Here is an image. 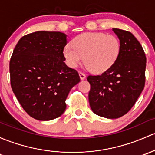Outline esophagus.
<instances>
[{
	"mask_svg": "<svg viewBox=\"0 0 155 155\" xmlns=\"http://www.w3.org/2000/svg\"><path fill=\"white\" fill-rule=\"evenodd\" d=\"M79 76L81 80H84L85 78H86V74H85L84 73L81 72V71H79Z\"/></svg>",
	"mask_w": 155,
	"mask_h": 155,
	"instance_id": "1",
	"label": "esophagus"
}]
</instances>
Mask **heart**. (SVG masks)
I'll return each mask as SVG.
<instances>
[{
  "mask_svg": "<svg viewBox=\"0 0 155 155\" xmlns=\"http://www.w3.org/2000/svg\"><path fill=\"white\" fill-rule=\"evenodd\" d=\"M120 50V44L116 36L103 32H85L66 45L64 56L66 64L75 69L84 63L89 70L101 73L109 69L115 63Z\"/></svg>",
  "mask_w": 155,
  "mask_h": 155,
  "instance_id": "obj_1",
  "label": "heart"
}]
</instances>
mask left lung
Listing matches in <instances>:
<instances>
[{
  "mask_svg": "<svg viewBox=\"0 0 155 155\" xmlns=\"http://www.w3.org/2000/svg\"><path fill=\"white\" fill-rule=\"evenodd\" d=\"M120 44L115 63L100 75L88 76L91 110L101 117L116 119L126 114L145 86L146 54L136 38L128 31L113 28Z\"/></svg>",
  "mask_w": 155,
  "mask_h": 155,
  "instance_id": "obj_1",
  "label": "left lung"
}]
</instances>
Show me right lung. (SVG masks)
Masks as SVG:
<instances>
[{
	"label": "right lung",
	"mask_w": 155,
	"mask_h": 155,
	"mask_svg": "<svg viewBox=\"0 0 155 155\" xmlns=\"http://www.w3.org/2000/svg\"><path fill=\"white\" fill-rule=\"evenodd\" d=\"M67 35L38 31L19 40L9 62L11 86L25 111L38 120H51L64 112L78 72L64 63Z\"/></svg>",
	"instance_id": "1"
}]
</instances>
